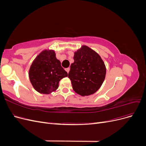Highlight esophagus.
<instances>
[{"mask_svg": "<svg viewBox=\"0 0 146 146\" xmlns=\"http://www.w3.org/2000/svg\"><path fill=\"white\" fill-rule=\"evenodd\" d=\"M69 70H70V68H66V71L68 72V74L69 73Z\"/></svg>", "mask_w": 146, "mask_h": 146, "instance_id": "esophagus-1", "label": "esophagus"}]
</instances>
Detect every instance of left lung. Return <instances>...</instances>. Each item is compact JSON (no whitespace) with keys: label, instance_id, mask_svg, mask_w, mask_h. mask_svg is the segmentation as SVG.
Returning a JSON list of instances; mask_svg holds the SVG:
<instances>
[{"label":"left lung","instance_id":"obj_1","mask_svg":"<svg viewBox=\"0 0 146 146\" xmlns=\"http://www.w3.org/2000/svg\"><path fill=\"white\" fill-rule=\"evenodd\" d=\"M74 60L68 74L74 91L82 96L95 93L105 79L104 61L96 52L85 46L75 52Z\"/></svg>","mask_w":146,"mask_h":146}]
</instances>
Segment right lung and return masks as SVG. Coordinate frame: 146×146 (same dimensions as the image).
Wrapping results in <instances>:
<instances>
[{
	"label": "right lung",
	"mask_w": 146,
	"mask_h": 146,
	"mask_svg": "<svg viewBox=\"0 0 146 146\" xmlns=\"http://www.w3.org/2000/svg\"><path fill=\"white\" fill-rule=\"evenodd\" d=\"M68 76L53 50L42 52L33 61L29 71L30 80L33 88L46 94L55 91L61 79Z\"/></svg>",
	"instance_id": "1"
}]
</instances>
